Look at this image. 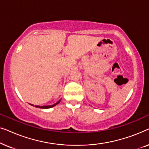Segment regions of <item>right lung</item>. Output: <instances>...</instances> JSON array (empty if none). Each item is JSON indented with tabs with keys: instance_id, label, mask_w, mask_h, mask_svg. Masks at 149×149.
<instances>
[{
	"instance_id": "right-lung-1",
	"label": "right lung",
	"mask_w": 149,
	"mask_h": 149,
	"mask_svg": "<svg viewBox=\"0 0 149 149\" xmlns=\"http://www.w3.org/2000/svg\"><path fill=\"white\" fill-rule=\"evenodd\" d=\"M61 101V100H60L58 102H57L56 104H54L53 105H49V106H35V107L36 108H40V109H50V108H52L55 107V106L58 104L60 103V102ZM32 106H34L33 104H31Z\"/></svg>"
}]
</instances>
